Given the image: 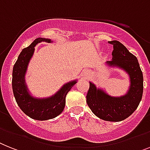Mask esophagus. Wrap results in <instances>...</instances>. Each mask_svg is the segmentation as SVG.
<instances>
[{"label": "esophagus", "mask_w": 150, "mask_h": 150, "mask_svg": "<svg viewBox=\"0 0 150 150\" xmlns=\"http://www.w3.org/2000/svg\"><path fill=\"white\" fill-rule=\"evenodd\" d=\"M88 76H89V74L87 72H86V71L83 72V76H84V77H85V78L88 77Z\"/></svg>", "instance_id": "1"}]
</instances>
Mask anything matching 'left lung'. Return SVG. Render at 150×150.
I'll use <instances>...</instances> for the list:
<instances>
[{"mask_svg":"<svg viewBox=\"0 0 150 150\" xmlns=\"http://www.w3.org/2000/svg\"><path fill=\"white\" fill-rule=\"evenodd\" d=\"M113 45L112 58L105 65L124 71L128 75L129 85L127 92L121 96H112L104 89L90 82L86 103L92 112L101 120L120 122L134 112L142 100L143 76L137 58L117 40L110 41Z\"/></svg>","mask_w":150,"mask_h":150,"instance_id":"left-lung-1","label":"left lung"}]
</instances>
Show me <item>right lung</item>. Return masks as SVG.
Instances as JSON below:
<instances>
[{
    "label": "right lung",
    "mask_w": 150,
    "mask_h": 150,
    "mask_svg": "<svg viewBox=\"0 0 150 150\" xmlns=\"http://www.w3.org/2000/svg\"><path fill=\"white\" fill-rule=\"evenodd\" d=\"M41 42L52 43L53 40L38 38L21 52L13 68L12 89L16 102L21 110L31 119L43 121L55 118L63 112L67 94L77 83V80L67 82L54 94L47 97H37L32 94L26 83L25 75L34 54V47Z\"/></svg>",
    "instance_id": "1"
}]
</instances>
